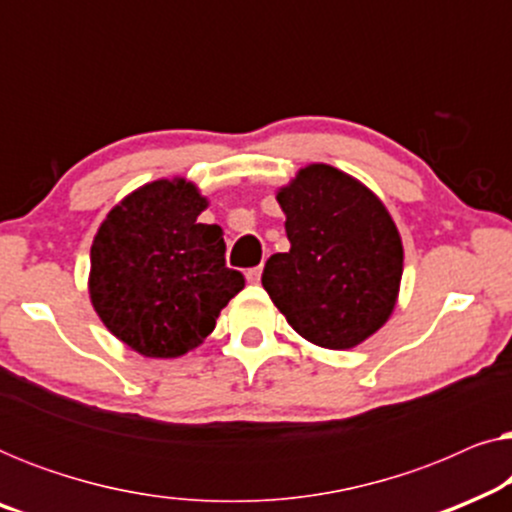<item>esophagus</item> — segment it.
Instances as JSON below:
<instances>
[{
	"mask_svg": "<svg viewBox=\"0 0 512 512\" xmlns=\"http://www.w3.org/2000/svg\"><path fill=\"white\" fill-rule=\"evenodd\" d=\"M261 275H263V265H256V268H249V270H247V282L258 284V282H261Z\"/></svg>",
	"mask_w": 512,
	"mask_h": 512,
	"instance_id": "esophagus-1",
	"label": "esophagus"
}]
</instances>
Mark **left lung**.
<instances>
[{
	"instance_id": "1",
	"label": "left lung",
	"mask_w": 512,
	"mask_h": 512,
	"mask_svg": "<svg viewBox=\"0 0 512 512\" xmlns=\"http://www.w3.org/2000/svg\"><path fill=\"white\" fill-rule=\"evenodd\" d=\"M275 198L291 249L265 263L272 303L312 345H361L387 324L401 291L403 242L389 209L326 163L300 167Z\"/></svg>"
}]
</instances>
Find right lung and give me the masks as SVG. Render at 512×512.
I'll return each mask as SVG.
<instances>
[{"instance_id": "add662e5", "label": "right lung", "mask_w": 512, "mask_h": 512, "mask_svg": "<svg viewBox=\"0 0 512 512\" xmlns=\"http://www.w3.org/2000/svg\"><path fill=\"white\" fill-rule=\"evenodd\" d=\"M184 177L156 179L125 195L90 247L88 296L102 324L132 352L177 359L200 347L223 307L244 289L226 268V242Z\"/></svg>"}]
</instances>
